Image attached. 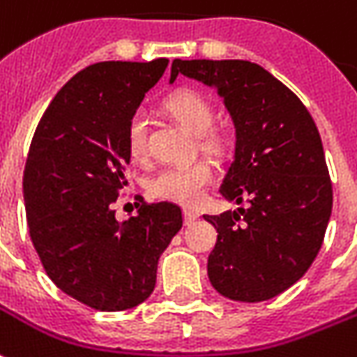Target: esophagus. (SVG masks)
<instances>
[{
    "label": "esophagus",
    "instance_id": "1",
    "mask_svg": "<svg viewBox=\"0 0 357 357\" xmlns=\"http://www.w3.org/2000/svg\"><path fill=\"white\" fill-rule=\"evenodd\" d=\"M183 218H185V224L189 226V224H193L199 218V213L197 211H183Z\"/></svg>",
    "mask_w": 357,
    "mask_h": 357
}]
</instances>
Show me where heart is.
Wrapping results in <instances>:
<instances>
[{
  "mask_svg": "<svg viewBox=\"0 0 357 357\" xmlns=\"http://www.w3.org/2000/svg\"><path fill=\"white\" fill-rule=\"evenodd\" d=\"M166 109L193 135H201L206 146H213L214 139L206 131L213 123V108L197 91H176L166 100ZM127 151L141 160L146 153V114L135 112L127 127ZM213 181V168L204 160L174 164L154 174L149 191L158 199L179 204H195L201 201L206 187Z\"/></svg>",
  "mask_w": 357,
  "mask_h": 357,
  "instance_id": "heart-1",
  "label": "heart"
}]
</instances>
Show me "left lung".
<instances>
[{"instance_id":"left-lung-1","label":"left lung","mask_w":357,"mask_h":357,"mask_svg":"<svg viewBox=\"0 0 357 357\" xmlns=\"http://www.w3.org/2000/svg\"><path fill=\"white\" fill-rule=\"evenodd\" d=\"M178 75L216 91L236 129L234 160L222 179L226 201L249 208L204 216L218 239L206 273L236 301H265L307 273L323 245L333 185L317 126L294 92L243 59H174Z\"/></svg>"}]
</instances>
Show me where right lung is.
<instances>
[{
  "label": "right lung",
  "instance_id": "1",
  "mask_svg": "<svg viewBox=\"0 0 357 357\" xmlns=\"http://www.w3.org/2000/svg\"><path fill=\"white\" fill-rule=\"evenodd\" d=\"M168 59L100 61L71 77L40 119L22 174L32 245L61 291L98 311H126L154 290L181 208L143 204L119 222L129 119Z\"/></svg>",
  "mask_w": 357,
  "mask_h": 357
}]
</instances>
